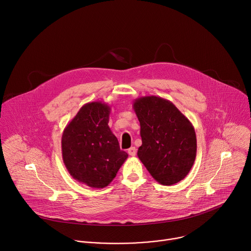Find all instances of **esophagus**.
<instances>
[{
	"label": "esophagus",
	"mask_w": 251,
	"mask_h": 251,
	"mask_svg": "<svg viewBox=\"0 0 251 251\" xmlns=\"http://www.w3.org/2000/svg\"><path fill=\"white\" fill-rule=\"evenodd\" d=\"M127 152H128V155L130 157H134V156H136V153H137V150H136V148H134V147H131V148H129L127 150Z\"/></svg>",
	"instance_id": "34e87169"
}]
</instances>
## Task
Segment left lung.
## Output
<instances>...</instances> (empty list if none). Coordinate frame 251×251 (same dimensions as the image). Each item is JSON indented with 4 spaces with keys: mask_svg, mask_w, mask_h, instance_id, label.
Returning a JSON list of instances; mask_svg holds the SVG:
<instances>
[{
    "mask_svg": "<svg viewBox=\"0 0 251 251\" xmlns=\"http://www.w3.org/2000/svg\"><path fill=\"white\" fill-rule=\"evenodd\" d=\"M132 108L141 126V162L162 185L182 181L196 159L194 126L174 103L160 96H142L134 100Z\"/></svg>",
    "mask_w": 251,
    "mask_h": 251,
    "instance_id": "8db88e82",
    "label": "left lung"
}]
</instances>
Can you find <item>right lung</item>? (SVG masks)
Returning <instances> with one entry per match:
<instances>
[{
  "label": "right lung",
  "mask_w": 251,
  "mask_h": 251,
  "mask_svg": "<svg viewBox=\"0 0 251 251\" xmlns=\"http://www.w3.org/2000/svg\"><path fill=\"white\" fill-rule=\"evenodd\" d=\"M109 113L107 103H85L62 133V159L67 171L73 179L91 188L110 184L128 157L108 126Z\"/></svg>",
  "instance_id": "obj_1"
}]
</instances>
